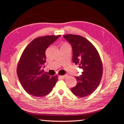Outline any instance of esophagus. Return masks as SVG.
<instances>
[{
    "mask_svg": "<svg viewBox=\"0 0 124 124\" xmlns=\"http://www.w3.org/2000/svg\"><path fill=\"white\" fill-rule=\"evenodd\" d=\"M66 77V75H61V76H59V78H65Z\"/></svg>",
    "mask_w": 124,
    "mask_h": 124,
    "instance_id": "obj_1",
    "label": "esophagus"
}]
</instances>
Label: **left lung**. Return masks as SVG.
I'll return each instance as SVG.
<instances>
[{
    "label": "left lung",
    "instance_id": "obj_1",
    "mask_svg": "<svg viewBox=\"0 0 124 124\" xmlns=\"http://www.w3.org/2000/svg\"><path fill=\"white\" fill-rule=\"evenodd\" d=\"M63 38L72 47L73 62L83 69L82 74L75 77L77 84L71 88V91L81 98L88 96L96 90L102 76L100 55L94 46L82 36L69 34Z\"/></svg>",
    "mask_w": 124,
    "mask_h": 124
}]
</instances>
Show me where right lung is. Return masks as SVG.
<instances>
[{"label": "right lung", "instance_id": "obj_1", "mask_svg": "<svg viewBox=\"0 0 124 124\" xmlns=\"http://www.w3.org/2000/svg\"><path fill=\"white\" fill-rule=\"evenodd\" d=\"M60 36L52 35L36 38L23 52L17 65V74L22 86L29 94L44 96L55 85L58 77H51L43 72V66L46 62V50Z\"/></svg>", "mask_w": 124, "mask_h": 124}]
</instances>
